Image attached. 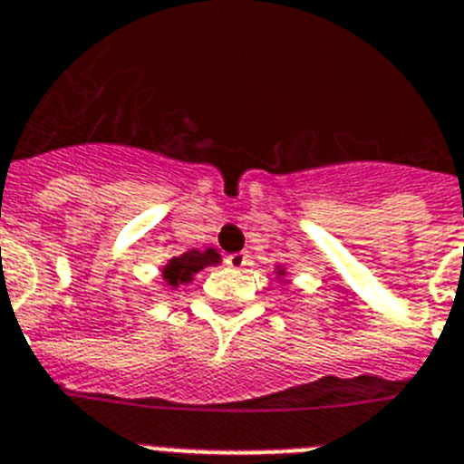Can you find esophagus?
Wrapping results in <instances>:
<instances>
[{
    "instance_id": "1",
    "label": "esophagus",
    "mask_w": 464,
    "mask_h": 464,
    "mask_svg": "<svg viewBox=\"0 0 464 464\" xmlns=\"http://www.w3.org/2000/svg\"><path fill=\"white\" fill-rule=\"evenodd\" d=\"M225 263H227L232 270H241V267H246L248 265V253H244V251L229 253L227 258H225Z\"/></svg>"
}]
</instances>
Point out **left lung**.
I'll use <instances>...</instances> for the list:
<instances>
[{
	"mask_svg": "<svg viewBox=\"0 0 464 464\" xmlns=\"http://www.w3.org/2000/svg\"><path fill=\"white\" fill-rule=\"evenodd\" d=\"M279 272H281V270H279Z\"/></svg>",
	"mask_w": 464,
	"mask_h": 464,
	"instance_id": "left-lung-1",
	"label": "left lung"
}]
</instances>
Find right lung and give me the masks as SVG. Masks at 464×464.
Here are the masks:
<instances>
[{
  "label": "right lung",
  "instance_id": "obj_1",
  "mask_svg": "<svg viewBox=\"0 0 464 464\" xmlns=\"http://www.w3.org/2000/svg\"><path fill=\"white\" fill-rule=\"evenodd\" d=\"M220 263V256H218L213 248L208 251H188L178 258L169 260V265L164 267V279L169 281V286H178V284H188L192 281L194 272L204 270L206 265Z\"/></svg>",
  "mask_w": 464,
  "mask_h": 464
}]
</instances>
